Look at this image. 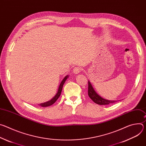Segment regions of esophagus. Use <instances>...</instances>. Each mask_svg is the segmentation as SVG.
Masks as SVG:
<instances>
[{
	"mask_svg": "<svg viewBox=\"0 0 146 146\" xmlns=\"http://www.w3.org/2000/svg\"><path fill=\"white\" fill-rule=\"evenodd\" d=\"M82 71V68L79 67V66H77V67H76L73 69V73L74 74H78L79 73H80Z\"/></svg>",
	"mask_w": 146,
	"mask_h": 146,
	"instance_id": "1",
	"label": "esophagus"
}]
</instances>
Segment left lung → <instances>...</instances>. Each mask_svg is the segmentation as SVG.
<instances>
[{
	"label": "left lung",
	"mask_w": 146,
	"mask_h": 146,
	"mask_svg": "<svg viewBox=\"0 0 146 146\" xmlns=\"http://www.w3.org/2000/svg\"><path fill=\"white\" fill-rule=\"evenodd\" d=\"M88 94L89 97L96 104L100 105H109L111 103H114L116 102V100H109L102 98L99 95H98L96 92L94 91L93 87H92L91 83L88 81Z\"/></svg>",
	"instance_id": "1"
}]
</instances>
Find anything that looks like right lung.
<instances>
[{
	"mask_svg": "<svg viewBox=\"0 0 146 146\" xmlns=\"http://www.w3.org/2000/svg\"><path fill=\"white\" fill-rule=\"evenodd\" d=\"M68 76H66L64 78V80H62L60 82V84L59 85V88H58V91L57 92V94H56V95H55V96L51 99L50 100V101H48L47 102H45V103H41V104H39V106H41V107H47V106H51L52 105H53V104L57 100V99H58V98L60 96V94H61V92H62V87H63V86L64 84V83L65 82V81L66 80V79L68 78Z\"/></svg>",
	"mask_w": 146,
	"mask_h": 146,
	"instance_id": "add662e5",
	"label": "right lung"
}]
</instances>
